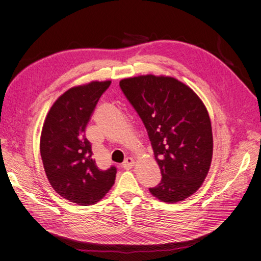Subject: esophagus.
Here are the masks:
<instances>
[{
  "label": "esophagus",
  "mask_w": 261,
  "mask_h": 261,
  "mask_svg": "<svg viewBox=\"0 0 261 261\" xmlns=\"http://www.w3.org/2000/svg\"><path fill=\"white\" fill-rule=\"evenodd\" d=\"M134 164H135V160H134L133 158L128 156V158H126L125 161L123 162L122 168L125 169V170H129V169H132L134 167Z\"/></svg>",
  "instance_id": "1"
}]
</instances>
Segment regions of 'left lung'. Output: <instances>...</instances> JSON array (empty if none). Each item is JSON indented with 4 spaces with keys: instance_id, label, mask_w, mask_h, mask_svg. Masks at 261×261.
<instances>
[{
    "instance_id": "8db88e82",
    "label": "left lung",
    "mask_w": 261,
    "mask_h": 261,
    "mask_svg": "<svg viewBox=\"0 0 261 261\" xmlns=\"http://www.w3.org/2000/svg\"><path fill=\"white\" fill-rule=\"evenodd\" d=\"M120 87L147 129L162 179L149 188L163 202L196 193L212 160L213 138L206 107L188 86L173 77L125 78Z\"/></svg>"
}]
</instances>
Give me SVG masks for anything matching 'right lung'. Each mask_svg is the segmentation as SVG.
<instances>
[{"label":"right lung","instance_id":"1","mask_svg":"<svg viewBox=\"0 0 261 261\" xmlns=\"http://www.w3.org/2000/svg\"><path fill=\"white\" fill-rule=\"evenodd\" d=\"M111 82L73 87L54 102L46 115L40 153L51 186L63 198L90 206L103 198L114 184L116 168L101 170L92 159L86 126L100 97Z\"/></svg>","mask_w":261,"mask_h":261}]
</instances>
